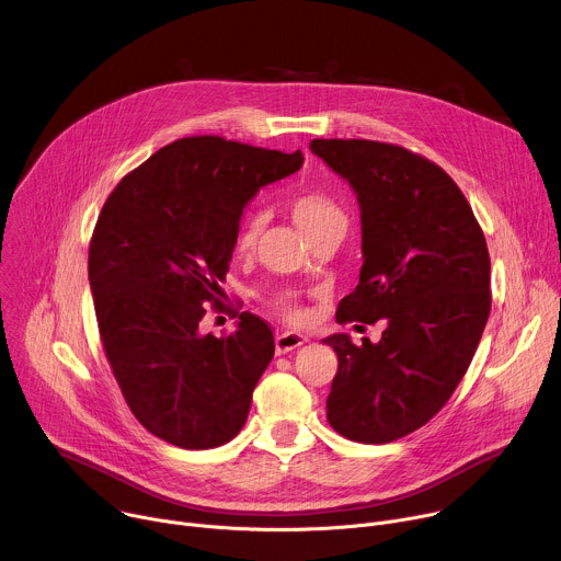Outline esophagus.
Listing matches in <instances>:
<instances>
[{"instance_id": "obj_1", "label": "esophagus", "mask_w": 561, "mask_h": 561, "mask_svg": "<svg viewBox=\"0 0 561 561\" xmlns=\"http://www.w3.org/2000/svg\"><path fill=\"white\" fill-rule=\"evenodd\" d=\"M306 342H308V340L301 337V335H297V333H282V335L275 337V351H277V355H286V353H290V351L304 346Z\"/></svg>"}]
</instances>
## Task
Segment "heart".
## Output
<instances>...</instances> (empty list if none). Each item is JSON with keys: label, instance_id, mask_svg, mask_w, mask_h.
<instances>
[{"label": "heart", "instance_id": "heart-1", "mask_svg": "<svg viewBox=\"0 0 561 561\" xmlns=\"http://www.w3.org/2000/svg\"><path fill=\"white\" fill-rule=\"evenodd\" d=\"M290 213L295 224L299 226V230L308 237L319 234V232H340L344 234L348 217L344 213V208L329 195L319 193V191H304L297 193L290 202ZM264 228V215L257 210H249L244 215V219L239 221V228L234 232V255L247 257L253 253L257 237ZM286 314L295 322H301L304 319V310L297 306H288Z\"/></svg>", "mask_w": 561, "mask_h": 561}]
</instances>
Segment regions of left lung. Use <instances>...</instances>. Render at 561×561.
I'll return each mask as SVG.
<instances>
[{"mask_svg": "<svg viewBox=\"0 0 561 561\" xmlns=\"http://www.w3.org/2000/svg\"><path fill=\"white\" fill-rule=\"evenodd\" d=\"M310 150L359 204L364 264L337 322L386 324L377 344L324 340L340 357L327 417L353 442L388 444L437 415L470 366L491 312L486 239L428 159L370 139H312Z\"/></svg>", "mask_w": 561, "mask_h": 561, "instance_id": "8db88e82", "label": "left lung"}]
</instances>
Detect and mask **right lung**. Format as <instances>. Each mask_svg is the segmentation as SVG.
Returning a JSON list of instances; mask_svg holds the SVG:
<instances>
[{
	"instance_id": "1",
	"label": "right lung",
	"mask_w": 561,
	"mask_h": 561,
	"mask_svg": "<svg viewBox=\"0 0 561 561\" xmlns=\"http://www.w3.org/2000/svg\"><path fill=\"white\" fill-rule=\"evenodd\" d=\"M301 164L299 150L184 137L106 199L89 251L98 327L126 404L154 437L204 450L247 424L273 331L251 312L226 337L204 335L199 322L224 297L244 208Z\"/></svg>"
}]
</instances>
